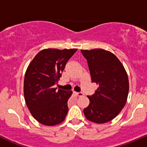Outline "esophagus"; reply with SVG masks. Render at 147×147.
<instances>
[{"instance_id": "34e87169", "label": "esophagus", "mask_w": 147, "mask_h": 147, "mask_svg": "<svg viewBox=\"0 0 147 147\" xmlns=\"http://www.w3.org/2000/svg\"><path fill=\"white\" fill-rule=\"evenodd\" d=\"M75 94L77 96H78V97L83 96H84V95L83 93H76V92H75Z\"/></svg>"}]
</instances>
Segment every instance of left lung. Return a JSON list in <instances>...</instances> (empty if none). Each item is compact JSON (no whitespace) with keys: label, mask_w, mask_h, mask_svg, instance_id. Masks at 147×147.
<instances>
[{"label":"left lung","mask_w":147,"mask_h":147,"mask_svg":"<svg viewBox=\"0 0 147 147\" xmlns=\"http://www.w3.org/2000/svg\"><path fill=\"white\" fill-rule=\"evenodd\" d=\"M87 59L92 82L98 88L88 96L90 103L84 109L86 119L95 123L110 122L125 107L129 93V79L117 57L102 49L81 50Z\"/></svg>","instance_id":"8db88e82"}]
</instances>
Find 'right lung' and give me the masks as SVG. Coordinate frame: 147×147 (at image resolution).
<instances>
[{
    "label": "right lung",
    "instance_id": "obj_1",
    "mask_svg": "<svg viewBox=\"0 0 147 147\" xmlns=\"http://www.w3.org/2000/svg\"><path fill=\"white\" fill-rule=\"evenodd\" d=\"M77 49H45L29 64L24 79L25 102L32 117L44 125L61 123L68 113L67 101L72 91L54 88L66 63Z\"/></svg>",
    "mask_w": 147,
    "mask_h": 147
}]
</instances>
